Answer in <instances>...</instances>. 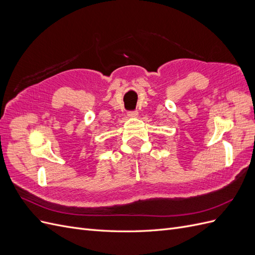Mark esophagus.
<instances>
[{
	"label": "esophagus",
	"mask_w": 255,
	"mask_h": 255,
	"mask_svg": "<svg viewBox=\"0 0 255 255\" xmlns=\"http://www.w3.org/2000/svg\"><path fill=\"white\" fill-rule=\"evenodd\" d=\"M128 116L129 118H135V117H137L138 116V113H137V111H132V112H128Z\"/></svg>",
	"instance_id": "obj_1"
}]
</instances>
